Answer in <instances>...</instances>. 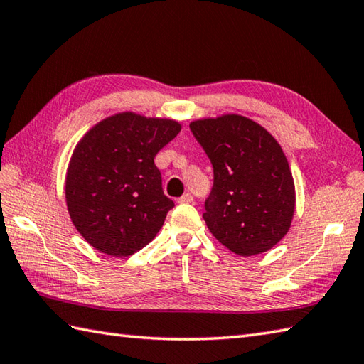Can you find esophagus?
<instances>
[{
  "mask_svg": "<svg viewBox=\"0 0 364 364\" xmlns=\"http://www.w3.org/2000/svg\"><path fill=\"white\" fill-rule=\"evenodd\" d=\"M194 202V197L191 194H183L180 198H178V203H192Z\"/></svg>",
  "mask_w": 364,
  "mask_h": 364,
  "instance_id": "1",
  "label": "esophagus"
}]
</instances>
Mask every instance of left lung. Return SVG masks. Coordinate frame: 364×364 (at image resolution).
I'll use <instances>...</instances> for the list:
<instances>
[{
    "instance_id": "left-lung-1",
    "label": "left lung",
    "mask_w": 364,
    "mask_h": 364,
    "mask_svg": "<svg viewBox=\"0 0 364 364\" xmlns=\"http://www.w3.org/2000/svg\"><path fill=\"white\" fill-rule=\"evenodd\" d=\"M214 168L203 219L213 236L239 257L264 253L288 233L296 186L280 144L239 114L191 122Z\"/></svg>"
}]
</instances>
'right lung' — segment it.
<instances>
[{
    "label": "right lung",
    "mask_w": 364,
    "mask_h": 364,
    "mask_svg": "<svg viewBox=\"0 0 364 364\" xmlns=\"http://www.w3.org/2000/svg\"><path fill=\"white\" fill-rule=\"evenodd\" d=\"M172 119L119 112L98 122L76 144L65 175L75 228L111 257H129L158 235L175 206L162 192L154 156L180 133Z\"/></svg>",
    "instance_id": "right-lung-1"
}]
</instances>
